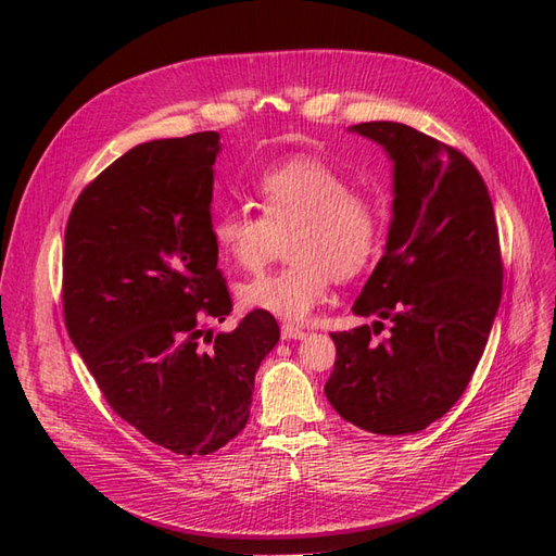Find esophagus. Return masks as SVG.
<instances>
[{
  "mask_svg": "<svg viewBox=\"0 0 556 556\" xmlns=\"http://www.w3.org/2000/svg\"><path fill=\"white\" fill-rule=\"evenodd\" d=\"M280 333H282L285 341H296V339H304V336H306L304 329H299V327H294V325H282V327H280Z\"/></svg>",
  "mask_w": 556,
  "mask_h": 556,
  "instance_id": "34e87169",
  "label": "esophagus"
}]
</instances>
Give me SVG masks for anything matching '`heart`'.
I'll return each mask as SVG.
<instances>
[{
    "label": "heart",
    "mask_w": 556,
    "mask_h": 556,
    "mask_svg": "<svg viewBox=\"0 0 556 556\" xmlns=\"http://www.w3.org/2000/svg\"><path fill=\"white\" fill-rule=\"evenodd\" d=\"M260 213L223 211L213 220L220 255L245 274H257L271 260L278 237L292 231V262L280 271L239 290L245 308L288 323L304 319L323 304L331 280L362 276L382 252L387 220L378 201L352 180L315 157H294L264 169L255 182Z\"/></svg>",
    "instance_id": "heart-1"
}]
</instances>
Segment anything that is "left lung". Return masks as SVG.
Instances as JSON below:
<instances>
[{
	"label": "left lung",
	"instance_id": "obj_1",
	"mask_svg": "<svg viewBox=\"0 0 556 556\" xmlns=\"http://www.w3.org/2000/svg\"><path fill=\"white\" fill-rule=\"evenodd\" d=\"M352 129L394 160V220L352 306L378 323L331 333L325 394L364 431L415 433L459 401L490 339L503 290L498 227L490 190L462 150L401 123ZM384 321L391 333L376 342Z\"/></svg>",
	"mask_w": 556,
	"mask_h": 556
}]
</instances>
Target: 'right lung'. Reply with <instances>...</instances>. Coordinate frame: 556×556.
Returning <instances> with one entry per match:
<instances>
[{
	"mask_svg": "<svg viewBox=\"0 0 556 556\" xmlns=\"http://www.w3.org/2000/svg\"><path fill=\"white\" fill-rule=\"evenodd\" d=\"M217 131L148 141L78 194L64 231L70 339L109 406L150 443L211 454L250 417L255 374L280 329L233 304L211 227Z\"/></svg>",
	"mask_w": 556,
	"mask_h": 556,
	"instance_id": "obj_1",
	"label": "right lung"
}]
</instances>
